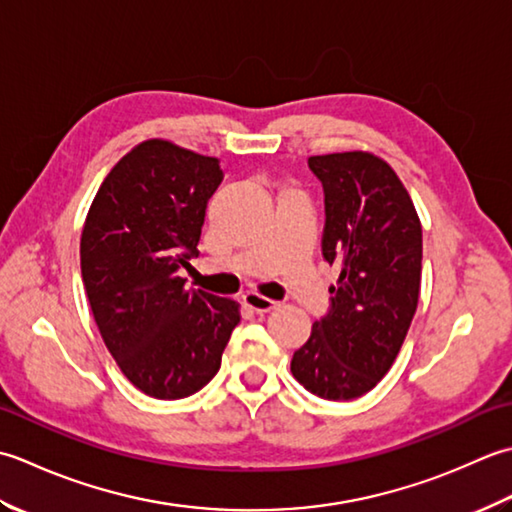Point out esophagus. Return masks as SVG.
<instances>
[{"instance_id":"obj_1","label":"esophagus","mask_w":512,"mask_h":512,"mask_svg":"<svg viewBox=\"0 0 512 512\" xmlns=\"http://www.w3.org/2000/svg\"><path fill=\"white\" fill-rule=\"evenodd\" d=\"M243 302H245V307L256 311V314H267V311L276 309V302L274 300H269V298L260 296V294H254V291H249V294H245Z\"/></svg>"}]
</instances>
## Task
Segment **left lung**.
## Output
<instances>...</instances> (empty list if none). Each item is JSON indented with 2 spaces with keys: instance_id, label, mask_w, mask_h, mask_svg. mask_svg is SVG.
<instances>
[{
  "instance_id": "obj_1",
  "label": "left lung",
  "mask_w": 512,
  "mask_h": 512,
  "mask_svg": "<svg viewBox=\"0 0 512 512\" xmlns=\"http://www.w3.org/2000/svg\"><path fill=\"white\" fill-rule=\"evenodd\" d=\"M325 190L322 256L340 265L325 318L291 358L318 398L353 400L378 384L400 353L420 298L422 225L409 192L371 152L309 156Z\"/></svg>"
}]
</instances>
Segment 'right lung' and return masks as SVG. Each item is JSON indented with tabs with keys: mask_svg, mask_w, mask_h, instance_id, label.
<instances>
[{
	"mask_svg": "<svg viewBox=\"0 0 512 512\" xmlns=\"http://www.w3.org/2000/svg\"><path fill=\"white\" fill-rule=\"evenodd\" d=\"M223 181L214 156L150 139L103 179L81 232V278L101 338L156 400L201 391L241 322L238 302L185 289L205 207Z\"/></svg>",
	"mask_w": 512,
	"mask_h": 512,
	"instance_id": "add662e5",
	"label": "right lung"
}]
</instances>
